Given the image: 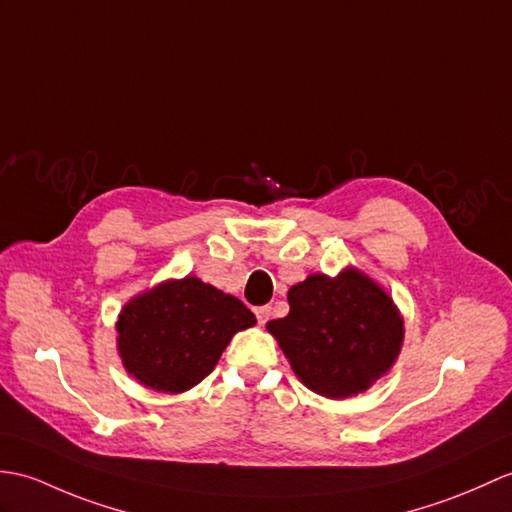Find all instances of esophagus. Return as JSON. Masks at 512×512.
Returning a JSON list of instances; mask_svg holds the SVG:
<instances>
[{
	"label": "esophagus",
	"mask_w": 512,
	"mask_h": 512,
	"mask_svg": "<svg viewBox=\"0 0 512 512\" xmlns=\"http://www.w3.org/2000/svg\"><path fill=\"white\" fill-rule=\"evenodd\" d=\"M270 314H272V307L270 305H261V307H255V316L259 320V325H266L270 320Z\"/></svg>",
	"instance_id": "obj_1"
}]
</instances>
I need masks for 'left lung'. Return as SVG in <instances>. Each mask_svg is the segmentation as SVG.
Returning <instances> with one entry per match:
<instances>
[{
    "label": "left lung",
    "mask_w": 512,
    "mask_h": 512,
    "mask_svg": "<svg viewBox=\"0 0 512 512\" xmlns=\"http://www.w3.org/2000/svg\"><path fill=\"white\" fill-rule=\"evenodd\" d=\"M290 314L266 325L301 382L329 399L373 386L395 364L403 320L390 296L358 270L312 275L288 292Z\"/></svg>",
    "instance_id": "left-lung-1"
}]
</instances>
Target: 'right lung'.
<instances>
[{"mask_svg": "<svg viewBox=\"0 0 512 512\" xmlns=\"http://www.w3.org/2000/svg\"><path fill=\"white\" fill-rule=\"evenodd\" d=\"M255 314L196 277L165 281L130 301L117 320V347L130 375L161 392H183L218 364L235 331Z\"/></svg>", "mask_w": 512, "mask_h": 512, "instance_id": "right-lung-1", "label": "right lung"}]
</instances>
